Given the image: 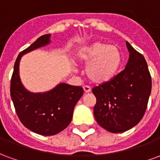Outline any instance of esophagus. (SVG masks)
<instances>
[{
	"label": "esophagus",
	"instance_id": "obj_1",
	"mask_svg": "<svg viewBox=\"0 0 160 160\" xmlns=\"http://www.w3.org/2000/svg\"><path fill=\"white\" fill-rule=\"evenodd\" d=\"M83 89H84V92H85L86 93H88V92H91V87H87V86L83 87Z\"/></svg>",
	"mask_w": 160,
	"mask_h": 160
}]
</instances>
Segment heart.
<instances>
[{"mask_svg":"<svg viewBox=\"0 0 160 160\" xmlns=\"http://www.w3.org/2000/svg\"><path fill=\"white\" fill-rule=\"evenodd\" d=\"M75 58L79 62L87 64L86 75L97 84L113 79L122 64V54L119 47L99 41L81 47Z\"/></svg>","mask_w":160,"mask_h":160,"instance_id":"1","label":"heart"}]
</instances>
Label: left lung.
Wrapping results in <instances>:
<instances>
[{
  "label": "left lung",
  "mask_w": 160,
  "mask_h": 160,
  "mask_svg": "<svg viewBox=\"0 0 160 160\" xmlns=\"http://www.w3.org/2000/svg\"><path fill=\"white\" fill-rule=\"evenodd\" d=\"M129 57L118 75L95 87L97 98L94 118L101 127L111 133L130 129L142 119L152 90V79L144 56L126 42Z\"/></svg>",
  "instance_id": "1"
}]
</instances>
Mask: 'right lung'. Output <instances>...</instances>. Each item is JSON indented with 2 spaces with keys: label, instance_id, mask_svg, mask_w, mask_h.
<instances>
[{
  "label": "right lung",
  "instance_id": "right-lung-1",
  "mask_svg": "<svg viewBox=\"0 0 160 160\" xmlns=\"http://www.w3.org/2000/svg\"><path fill=\"white\" fill-rule=\"evenodd\" d=\"M50 34L39 37L19 53L13 68L10 94L16 113L23 125L41 135H54L65 129L72 121L75 104L83 95L81 87L60 83L45 92H31L19 77V62L25 54L49 44Z\"/></svg>",
  "mask_w": 160,
  "mask_h": 160
}]
</instances>
